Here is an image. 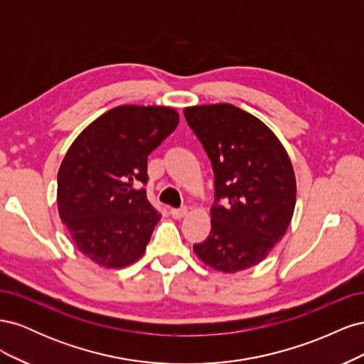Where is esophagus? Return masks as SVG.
I'll return each instance as SVG.
<instances>
[{
    "label": "esophagus",
    "mask_w": 364,
    "mask_h": 364,
    "mask_svg": "<svg viewBox=\"0 0 364 364\" xmlns=\"http://www.w3.org/2000/svg\"><path fill=\"white\" fill-rule=\"evenodd\" d=\"M170 214L173 215V218H182L186 214H188V208L186 206H181V208H171Z\"/></svg>",
    "instance_id": "obj_1"
}]
</instances>
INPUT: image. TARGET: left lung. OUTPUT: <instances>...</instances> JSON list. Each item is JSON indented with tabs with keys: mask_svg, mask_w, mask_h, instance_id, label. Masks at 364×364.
<instances>
[{
	"mask_svg": "<svg viewBox=\"0 0 364 364\" xmlns=\"http://www.w3.org/2000/svg\"><path fill=\"white\" fill-rule=\"evenodd\" d=\"M214 171L211 232L196 255L225 273L257 266L287 232L296 179L273 132L234 105L185 107Z\"/></svg>",
	"mask_w": 364,
	"mask_h": 364,
	"instance_id": "obj_1",
	"label": "left lung"
}]
</instances>
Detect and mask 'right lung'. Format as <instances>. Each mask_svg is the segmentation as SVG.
<instances>
[{
  "label": "right lung",
  "mask_w": 364,
  "mask_h": 364,
  "mask_svg": "<svg viewBox=\"0 0 364 364\" xmlns=\"http://www.w3.org/2000/svg\"><path fill=\"white\" fill-rule=\"evenodd\" d=\"M179 115L165 106H118L75 138L58 174L63 225L98 266L124 267L142 257L161 214L147 199V156L171 135Z\"/></svg>",
  "instance_id": "add662e5"
}]
</instances>
